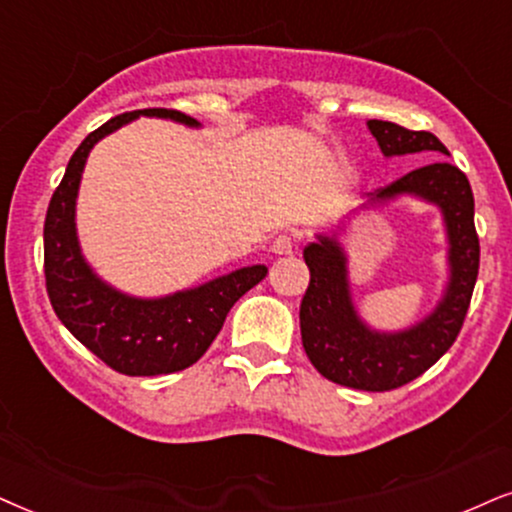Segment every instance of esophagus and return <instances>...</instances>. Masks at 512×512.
<instances>
[{"instance_id":"34e87169","label":"esophagus","mask_w":512,"mask_h":512,"mask_svg":"<svg viewBox=\"0 0 512 512\" xmlns=\"http://www.w3.org/2000/svg\"><path fill=\"white\" fill-rule=\"evenodd\" d=\"M293 250H295V241L288 234L276 236L274 243H271V252H274V255H293Z\"/></svg>"}]
</instances>
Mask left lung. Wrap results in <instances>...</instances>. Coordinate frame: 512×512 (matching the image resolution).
<instances>
[{"label":"left lung","instance_id":"left-lung-1","mask_svg":"<svg viewBox=\"0 0 512 512\" xmlns=\"http://www.w3.org/2000/svg\"><path fill=\"white\" fill-rule=\"evenodd\" d=\"M366 127L385 158L409 153L449 155L430 132L385 120H368ZM418 198L435 205L446 236V283L442 297L428 316L401 331H378L361 319L349 283V257L340 234H316L302 257L309 267V288L300 304L302 345L316 371L333 383L366 392H387L423 375L454 345L468 314L472 288L480 269V241L475 231V198L470 181L456 165L435 160L368 193L361 210L383 208L399 198ZM345 234L347 224L340 226Z\"/></svg>","mask_w":512,"mask_h":512}]
</instances>
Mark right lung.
Wrapping results in <instances>:
<instances>
[{
  "instance_id": "1",
  "label": "right lung",
  "mask_w": 512,
  "mask_h": 512,
  "mask_svg": "<svg viewBox=\"0 0 512 512\" xmlns=\"http://www.w3.org/2000/svg\"><path fill=\"white\" fill-rule=\"evenodd\" d=\"M141 115L200 127L198 120L179 111L146 108L122 113L94 129L77 146L51 196L44 219V276L56 316L89 352L118 373L165 375L184 371L208 352L229 309L255 288L269 269L264 264H252L177 293L137 297L103 281L84 260L75 224L84 165L103 137Z\"/></svg>"
}]
</instances>
